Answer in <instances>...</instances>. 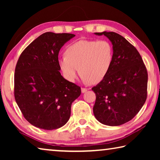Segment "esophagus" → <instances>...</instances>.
Listing matches in <instances>:
<instances>
[{"instance_id": "esophagus-1", "label": "esophagus", "mask_w": 160, "mask_h": 160, "mask_svg": "<svg viewBox=\"0 0 160 160\" xmlns=\"http://www.w3.org/2000/svg\"><path fill=\"white\" fill-rule=\"evenodd\" d=\"M87 91H88V89H86V88L81 89V92H82V93H85V92H86Z\"/></svg>"}]
</instances>
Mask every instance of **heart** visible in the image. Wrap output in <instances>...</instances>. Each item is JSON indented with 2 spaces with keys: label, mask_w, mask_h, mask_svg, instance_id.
<instances>
[{
  "label": "heart",
  "mask_w": 160,
  "mask_h": 160,
  "mask_svg": "<svg viewBox=\"0 0 160 160\" xmlns=\"http://www.w3.org/2000/svg\"><path fill=\"white\" fill-rule=\"evenodd\" d=\"M65 54L59 58L58 64L68 80L75 81L80 70L85 81L97 84L109 71L113 51L106 40H80L68 46Z\"/></svg>",
  "instance_id": "obj_1"
}]
</instances>
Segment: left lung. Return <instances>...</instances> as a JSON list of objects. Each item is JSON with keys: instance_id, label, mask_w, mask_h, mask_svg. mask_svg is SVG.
Listing matches in <instances>:
<instances>
[{"instance_id": "obj_1", "label": "left lung", "mask_w": 160, "mask_h": 160, "mask_svg": "<svg viewBox=\"0 0 160 160\" xmlns=\"http://www.w3.org/2000/svg\"><path fill=\"white\" fill-rule=\"evenodd\" d=\"M94 34L109 39L113 57L109 72L92 88L96 94L94 115L104 125H122L131 121L145 104L147 70L138 51L120 34L113 32Z\"/></svg>"}]
</instances>
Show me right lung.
I'll return each mask as SVG.
<instances>
[{
    "instance_id": "1",
    "label": "right lung",
    "mask_w": 160,
    "mask_h": 160,
    "mask_svg": "<svg viewBox=\"0 0 160 160\" xmlns=\"http://www.w3.org/2000/svg\"><path fill=\"white\" fill-rule=\"evenodd\" d=\"M75 36L46 32L21 53L15 70V98L24 117L37 128L54 130L69 120L71 104L81 94L59 70L61 48Z\"/></svg>"
}]
</instances>
